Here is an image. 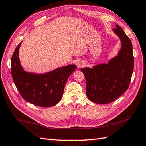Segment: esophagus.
Listing matches in <instances>:
<instances>
[{
  "instance_id": "obj_1",
  "label": "esophagus",
  "mask_w": 146,
  "mask_h": 146,
  "mask_svg": "<svg viewBox=\"0 0 146 146\" xmlns=\"http://www.w3.org/2000/svg\"><path fill=\"white\" fill-rule=\"evenodd\" d=\"M76 66L78 68H82L85 66V62L84 60H79L76 61Z\"/></svg>"
}]
</instances>
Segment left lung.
<instances>
[{
  "instance_id": "1",
  "label": "left lung",
  "mask_w": 146,
  "mask_h": 146,
  "mask_svg": "<svg viewBox=\"0 0 146 146\" xmlns=\"http://www.w3.org/2000/svg\"><path fill=\"white\" fill-rule=\"evenodd\" d=\"M113 31L122 44L117 55L107 63L81 69L85 76L87 97L96 104L110 103L122 95L129 88L134 70L131 39L119 26Z\"/></svg>"
}]
</instances>
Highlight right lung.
<instances>
[{"mask_svg": "<svg viewBox=\"0 0 146 146\" xmlns=\"http://www.w3.org/2000/svg\"><path fill=\"white\" fill-rule=\"evenodd\" d=\"M21 43L15 48L11 58V70L15 85L22 97L29 103L43 107L54 106L63 97L65 83L76 66L68 65L44 74L27 72L19 58Z\"/></svg>", "mask_w": 146, "mask_h": 146, "instance_id": "1", "label": "right lung"}]
</instances>
